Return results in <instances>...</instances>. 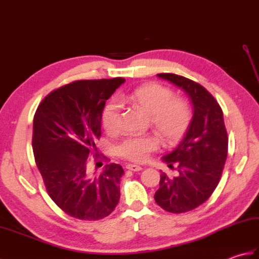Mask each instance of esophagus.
I'll return each mask as SVG.
<instances>
[{
    "instance_id": "esophagus-1",
    "label": "esophagus",
    "mask_w": 259,
    "mask_h": 259,
    "mask_svg": "<svg viewBox=\"0 0 259 259\" xmlns=\"http://www.w3.org/2000/svg\"><path fill=\"white\" fill-rule=\"evenodd\" d=\"M125 168L128 170H131V171H140V170H142V167L138 166V164H133V163L126 164Z\"/></svg>"
}]
</instances>
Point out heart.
Instances as JSON below:
<instances>
[{"label":"heart","instance_id":"b5f03b06","mask_svg":"<svg viewBox=\"0 0 259 259\" xmlns=\"http://www.w3.org/2000/svg\"><path fill=\"white\" fill-rule=\"evenodd\" d=\"M121 102H129L149 114L150 124L164 142L179 139L188 128L191 119L189 106L180 98H172L168 88L158 83L145 84L130 95L118 97ZM102 124L109 134L119 130L118 103L109 102L102 112ZM159 140L155 135L133 136L125 138L118 147L119 155L134 162H144L152 151L157 150Z\"/></svg>","mask_w":259,"mask_h":259}]
</instances>
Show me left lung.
Instances as JSON below:
<instances>
[{
    "label": "left lung",
    "instance_id": "left-lung-1",
    "mask_svg": "<svg viewBox=\"0 0 259 259\" xmlns=\"http://www.w3.org/2000/svg\"><path fill=\"white\" fill-rule=\"evenodd\" d=\"M188 96L194 109L192 119L179 145L162 157L177 176L161 171L157 205L166 211L181 213L200 206L211 196L222 178L228 152V137L223 110L205 88L185 76L159 73Z\"/></svg>",
    "mask_w": 259,
    "mask_h": 259
}]
</instances>
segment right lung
<instances>
[{
  "label": "right lung",
  "instance_id": "obj_1",
  "mask_svg": "<svg viewBox=\"0 0 259 259\" xmlns=\"http://www.w3.org/2000/svg\"><path fill=\"white\" fill-rule=\"evenodd\" d=\"M123 78L79 80L49 93L33 119L35 163L51 199L69 216L99 221L120 199V164H107L100 175L89 171L90 156L99 158L104 104Z\"/></svg>",
  "mask_w": 259,
  "mask_h": 259
}]
</instances>
